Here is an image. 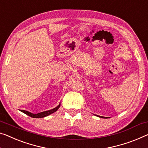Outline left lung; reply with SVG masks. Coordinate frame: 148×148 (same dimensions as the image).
<instances>
[{
    "label": "left lung",
    "mask_w": 148,
    "mask_h": 148,
    "mask_svg": "<svg viewBox=\"0 0 148 148\" xmlns=\"http://www.w3.org/2000/svg\"><path fill=\"white\" fill-rule=\"evenodd\" d=\"M100 117H101V118H104V117H103V116H100Z\"/></svg>",
    "instance_id": "left-lung-1"
}]
</instances>
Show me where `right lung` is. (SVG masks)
<instances>
[{
	"mask_svg": "<svg viewBox=\"0 0 148 148\" xmlns=\"http://www.w3.org/2000/svg\"><path fill=\"white\" fill-rule=\"evenodd\" d=\"M60 104L57 106V107L51 109V110L44 111V112H40V113H38V114H32V113H31L29 112H28V111L23 110H21V112H24V114H26L28 115L29 116H30L32 118H44L45 116H47L51 114H52V113L56 112V111L58 110V108H60Z\"/></svg>",
	"mask_w": 148,
	"mask_h": 148,
	"instance_id": "1",
	"label": "right lung"
}]
</instances>
